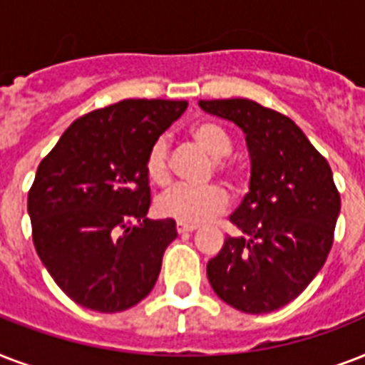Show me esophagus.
<instances>
[{
    "label": "esophagus",
    "mask_w": 365,
    "mask_h": 365,
    "mask_svg": "<svg viewBox=\"0 0 365 365\" xmlns=\"http://www.w3.org/2000/svg\"><path fill=\"white\" fill-rule=\"evenodd\" d=\"M176 231L180 235H183V233H193V231H197V227H195V225H183V223H178L176 225Z\"/></svg>",
    "instance_id": "esophagus-1"
}]
</instances>
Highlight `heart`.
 Masks as SVG:
<instances>
[{
  "instance_id": "obj_1",
  "label": "heart",
  "mask_w": 365,
  "mask_h": 365,
  "mask_svg": "<svg viewBox=\"0 0 365 365\" xmlns=\"http://www.w3.org/2000/svg\"><path fill=\"white\" fill-rule=\"evenodd\" d=\"M191 138L202 151L210 155L216 160L217 172H222L225 178L235 176L231 166L225 163V157L231 153L233 143L231 138L222 126L216 123H199L191 128ZM145 174L149 182L155 185H165L170 180V165H168V145L160 138L149 148L145 157ZM229 205L227 193L217 185L208 187H187V185H176L168 189L155 202L157 212L163 217L174 220L183 225H200L212 220L217 214H222Z\"/></svg>"
}]
</instances>
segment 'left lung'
Wrapping results in <instances>:
<instances>
[{
    "instance_id": "obj_1",
    "label": "left lung",
    "mask_w": 365,
    "mask_h": 365,
    "mask_svg": "<svg viewBox=\"0 0 365 365\" xmlns=\"http://www.w3.org/2000/svg\"><path fill=\"white\" fill-rule=\"evenodd\" d=\"M200 110L235 123L246 136L250 189L206 274L237 311L265 314L288 305L328 257L341 197L328 160L289 117L254 100H200Z\"/></svg>"
}]
</instances>
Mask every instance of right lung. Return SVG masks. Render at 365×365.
<instances>
[{
	"label": "right lung",
	"instance_id": "add662e5",
	"mask_svg": "<svg viewBox=\"0 0 365 365\" xmlns=\"http://www.w3.org/2000/svg\"><path fill=\"white\" fill-rule=\"evenodd\" d=\"M185 100H121L79 117L39 163L28 193L34 246L77 305L130 309L153 289L174 220H148L145 157Z\"/></svg>",
	"mask_w": 365,
	"mask_h": 365
}]
</instances>
